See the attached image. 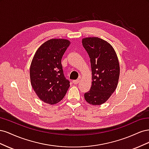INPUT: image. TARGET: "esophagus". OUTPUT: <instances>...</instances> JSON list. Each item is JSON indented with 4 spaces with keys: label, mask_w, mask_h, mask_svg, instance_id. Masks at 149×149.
<instances>
[{
    "label": "esophagus",
    "mask_w": 149,
    "mask_h": 149,
    "mask_svg": "<svg viewBox=\"0 0 149 149\" xmlns=\"http://www.w3.org/2000/svg\"><path fill=\"white\" fill-rule=\"evenodd\" d=\"M79 81H80V79L79 78V79H76V80H73V83L74 84H78V83H79Z\"/></svg>",
    "instance_id": "esophagus-1"
}]
</instances>
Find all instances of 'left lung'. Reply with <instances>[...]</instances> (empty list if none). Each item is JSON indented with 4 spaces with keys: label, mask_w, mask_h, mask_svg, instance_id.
Returning <instances> with one entry per match:
<instances>
[{
    "label": "left lung",
    "mask_w": 149,
    "mask_h": 149,
    "mask_svg": "<svg viewBox=\"0 0 149 149\" xmlns=\"http://www.w3.org/2000/svg\"><path fill=\"white\" fill-rule=\"evenodd\" d=\"M82 43L89 55L92 71V85L84 93V99L90 104L101 105L107 101L118 86V58L113 47L101 38H84Z\"/></svg>",
    "instance_id": "left-lung-1"
}]
</instances>
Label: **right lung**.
<instances>
[{
    "label": "right lung",
    "mask_w": 149,
    "mask_h": 149,
    "mask_svg": "<svg viewBox=\"0 0 149 149\" xmlns=\"http://www.w3.org/2000/svg\"><path fill=\"white\" fill-rule=\"evenodd\" d=\"M70 45V42L66 39L49 40L38 48L31 61V86L40 100L49 104L61 101L70 86L61 62Z\"/></svg>",
    "instance_id": "right-lung-1"
}]
</instances>
